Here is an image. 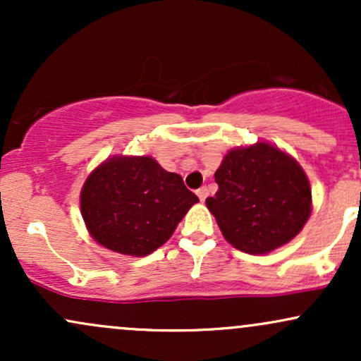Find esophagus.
Returning <instances> with one entry per match:
<instances>
[{
  "label": "esophagus",
  "mask_w": 361,
  "mask_h": 361,
  "mask_svg": "<svg viewBox=\"0 0 361 361\" xmlns=\"http://www.w3.org/2000/svg\"><path fill=\"white\" fill-rule=\"evenodd\" d=\"M197 195H198V198H200V202H204L207 198V195H209V190H207V186H202V188H198Z\"/></svg>",
  "instance_id": "esophagus-1"
}]
</instances>
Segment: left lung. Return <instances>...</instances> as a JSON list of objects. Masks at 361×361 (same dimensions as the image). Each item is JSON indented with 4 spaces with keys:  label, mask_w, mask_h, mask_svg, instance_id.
Segmentation results:
<instances>
[{
    "label": "left lung",
    "mask_w": 361,
    "mask_h": 361,
    "mask_svg": "<svg viewBox=\"0 0 361 361\" xmlns=\"http://www.w3.org/2000/svg\"><path fill=\"white\" fill-rule=\"evenodd\" d=\"M215 197L205 200L226 241L250 255L285 246L312 212L309 178L295 157L267 140L234 147L215 171Z\"/></svg>",
    "instance_id": "left-lung-1"
}]
</instances>
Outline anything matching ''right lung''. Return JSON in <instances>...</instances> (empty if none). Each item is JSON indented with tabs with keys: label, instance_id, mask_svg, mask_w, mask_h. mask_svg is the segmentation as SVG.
Masks as SVG:
<instances>
[{
	"label": "right lung",
	"instance_id": "add662e5",
	"mask_svg": "<svg viewBox=\"0 0 361 361\" xmlns=\"http://www.w3.org/2000/svg\"><path fill=\"white\" fill-rule=\"evenodd\" d=\"M198 202L183 178L151 156L106 157L86 178L80 205L88 234L106 250L147 256Z\"/></svg>",
	"mask_w": 361,
	"mask_h": 361
}]
</instances>
